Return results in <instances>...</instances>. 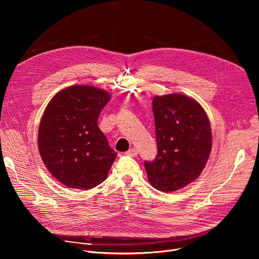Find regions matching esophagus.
Here are the masks:
<instances>
[{
	"label": "esophagus",
	"mask_w": 259,
	"mask_h": 259,
	"mask_svg": "<svg viewBox=\"0 0 259 259\" xmlns=\"http://www.w3.org/2000/svg\"><path fill=\"white\" fill-rule=\"evenodd\" d=\"M125 155L126 156H129V157H137V155H138V151L136 150V149H134V147H133V149H131V150H129L128 152H126L125 153Z\"/></svg>",
	"instance_id": "obj_1"
}]
</instances>
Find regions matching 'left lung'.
<instances>
[{
  "label": "left lung",
  "instance_id": "1",
  "mask_svg": "<svg viewBox=\"0 0 259 259\" xmlns=\"http://www.w3.org/2000/svg\"><path fill=\"white\" fill-rule=\"evenodd\" d=\"M158 154L144 161L152 186L174 192L199 177L209 159L212 134L203 107L182 94L156 96L153 100Z\"/></svg>",
  "mask_w": 259,
  "mask_h": 259
}]
</instances>
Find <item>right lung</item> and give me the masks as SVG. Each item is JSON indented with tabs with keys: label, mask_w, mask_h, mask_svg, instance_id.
Masks as SVG:
<instances>
[{
	"label": "right lung",
	"mask_w": 259,
	"mask_h": 259,
	"mask_svg": "<svg viewBox=\"0 0 259 259\" xmlns=\"http://www.w3.org/2000/svg\"><path fill=\"white\" fill-rule=\"evenodd\" d=\"M109 99L101 89L75 85L58 92L45 109L39 152L49 172L67 188L98 186L117 157L97 124Z\"/></svg>",
	"instance_id": "add662e5"
}]
</instances>
